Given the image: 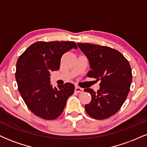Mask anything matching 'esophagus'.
Listing matches in <instances>:
<instances>
[{"instance_id": "obj_1", "label": "esophagus", "mask_w": 147, "mask_h": 147, "mask_svg": "<svg viewBox=\"0 0 147 147\" xmlns=\"http://www.w3.org/2000/svg\"><path fill=\"white\" fill-rule=\"evenodd\" d=\"M75 92H78V93H81V92H84V89L82 88H80L79 86H76L75 87Z\"/></svg>"}]
</instances>
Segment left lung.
Returning a JSON list of instances; mask_svg holds the SVG:
<instances>
[{
  "mask_svg": "<svg viewBox=\"0 0 147 147\" xmlns=\"http://www.w3.org/2000/svg\"><path fill=\"white\" fill-rule=\"evenodd\" d=\"M77 45L89 61L91 70L87 76L100 80L97 92L84 89L92 97L85 110L94 119H107L120 109L127 97L132 82L131 65L121 52L110 47L86 43Z\"/></svg>",
  "mask_w": 147,
  "mask_h": 147,
  "instance_id": "1",
  "label": "left lung"
}]
</instances>
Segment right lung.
Returning <instances> with one entry per match:
<instances>
[{
  "label": "right lung",
  "mask_w": 147,
  "mask_h": 147,
  "mask_svg": "<svg viewBox=\"0 0 147 147\" xmlns=\"http://www.w3.org/2000/svg\"><path fill=\"white\" fill-rule=\"evenodd\" d=\"M77 46L73 41H37L18 57L15 73L22 98L34 114L53 120L63 113L75 86L65 83L53 87L50 72L60 68L62 55Z\"/></svg>",
  "instance_id": "add662e5"
}]
</instances>
